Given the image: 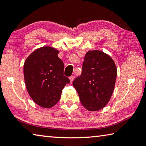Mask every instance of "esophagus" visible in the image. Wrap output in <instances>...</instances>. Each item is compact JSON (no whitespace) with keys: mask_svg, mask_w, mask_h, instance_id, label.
<instances>
[{"mask_svg":"<svg viewBox=\"0 0 146 146\" xmlns=\"http://www.w3.org/2000/svg\"><path fill=\"white\" fill-rule=\"evenodd\" d=\"M74 78H75V77L74 76H71V77H69V80H70V82L72 83V82L73 81Z\"/></svg>","mask_w":146,"mask_h":146,"instance_id":"34e87169","label":"esophagus"}]
</instances>
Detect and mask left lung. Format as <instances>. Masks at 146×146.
Masks as SVG:
<instances>
[{
	"instance_id": "8db88e82",
	"label": "left lung",
	"mask_w": 146,
	"mask_h": 146,
	"mask_svg": "<svg viewBox=\"0 0 146 146\" xmlns=\"http://www.w3.org/2000/svg\"><path fill=\"white\" fill-rule=\"evenodd\" d=\"M116 77V66L109 55L98 50L86 53L81 75L73 82L86 109L95 112L107 105Z\"/></svg>"
}]
</instances>
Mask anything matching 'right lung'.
<instances>
[{
    "instance_id": "1",
    "label": "right lung",
    "mask_w": 146,
    "mask_h": 146,
    "mask_svg": "<svg viewBox=\"0 0 146 146\" xmlns=\"http://www.w3.org/2000/svg\"><path fill=\"white\" fill-rule=\"evenodd\" d=\"M59 50L45 46L37 48L25 61L23 73L28 93L37 105L51 108L58 102L68 77L64 65L58 56Z\"/></svg>"
}]
</instances>
